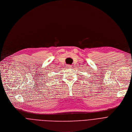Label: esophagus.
<instances>
[{"label": "esophagus", "instance_id": "esophagus-1", "mask_svg": "<svg viewBox=\"0 0 132 132\" xmlns=\"http://www.w3.org/2000/svg\"><path fill=\"white\" fill-rule=\"evenodd\" d=\"M67 68H69V69H70V68H72V65H67Z\"/></svg>", "mask_w": 132, "mask_h": 132}]
</instances>
